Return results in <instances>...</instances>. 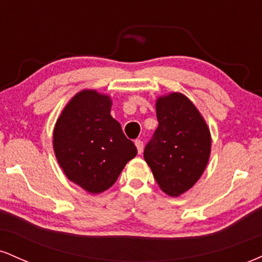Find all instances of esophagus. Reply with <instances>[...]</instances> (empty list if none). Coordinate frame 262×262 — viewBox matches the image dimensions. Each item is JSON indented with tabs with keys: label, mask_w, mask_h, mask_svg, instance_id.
Returning a JSON list of instances; mask_svg holds the SVG:
<instances>
[{
	"label": "esophagus",
	"mask_w": 262,
	"mask_h": 262,
	"mask_svg": "<svg viewBox=\"0 0 262 262\" xmlns=\"http://www.w3.org/2000/svg\"><path fill=\"white\" fill-rule=\"evenodd\" d=\"M134 143H135V146H137V149H138V154H141V152H143V148H144L143 141H141L140 139H137Z\"/></svg>",
	"instance_id": "1"
}]
</instances>
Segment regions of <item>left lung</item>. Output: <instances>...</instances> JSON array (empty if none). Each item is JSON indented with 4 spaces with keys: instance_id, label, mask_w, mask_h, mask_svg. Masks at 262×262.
Segmentation results:
<instances>
[{
    "instance_id": "1",
    "label": "left lung",
    "mask_w": 262,
    "mask_h": 262,
    "mask_svg": "<svg viewBox=\"0 0 262 262\" xmlns=\"http://www.w3.org/2000/svg\"><path fill=\"white\" fill-rule=\"evenodd\" d=\"M159 125L144 159L165 193L180 196L198 181L208 162L210 134L194 104L182 93L156 102Z\"/></svg>"
}]
</instances>
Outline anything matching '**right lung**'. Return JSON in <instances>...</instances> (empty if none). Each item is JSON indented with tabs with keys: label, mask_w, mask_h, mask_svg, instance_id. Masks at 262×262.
<instances>
[{
	"label": "right lung",
	"mask_w": 262,
	"mask_h": 262,
	"mask_svg": "<svg viewBox=\"0 0 262 262\" xmlns=\"http://www.w3.org/2000/svg\"><path fill=\"white\" fill-rule=\"evenodd\" d=\"M111 106L108 96L83 90L69 102L54 128L60 166L69 180L91 193L110 188L138 152L111 116Z\"/></svg>",
	"instance_id": "add662e5"
}]
</instances>
